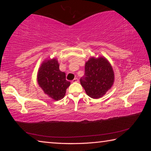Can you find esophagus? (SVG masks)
Returning <instances> with one entry per match:
<instances>
[{"instance_id": "34e87169", "label": "esophagus", "mask_w": 151, "mask_h": 151, "mask_svg": "<svg viewBox=\"0 0 151 151\" xmlns=\"http://www.w3.org/2000/svg\"><path fill=\"white\" fill-rule=\"evenodd\" d=\"M72 82H73V83H78V79L77 78H74L73 80L72 81Z\"/></svg>"}]
</instances>
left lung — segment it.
Listing matches in <instances>:
<instances>
[{"instance_id":"left-lung-1","label":"left lung","mask_w":151,"mask_h":151,"mask_svg":"<svg viewBox=\"0 0 151 151\" xmlns=\"http://www.w3.org/2000/svg\"><path fill=\"white\" fill-rule=\"evenodd\" d=\"M85 73L80 79L86 93L93 99L101 98L114 83V72L105 58H91L85 64Z\"/></svg>"}]
</instances>
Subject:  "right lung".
Segmentation results:
<instances>
[{"label": "right lung", "instance_id": "obj_1", "mask_svg": "<svg viewBox=\"0 0 151 151\" xmlns=\"http://www.w3.org/2000/svg\"><path fill=\"white\" fill-rule=\"evenodd\" d=\"M37 81L39 86L50 98L55 101L62 99L70 83L66 80V75L59 70L57 59L45 60L38 72Z\"/></svg>", "mask_w": 151, "mask_h": 151}]
</instances>
